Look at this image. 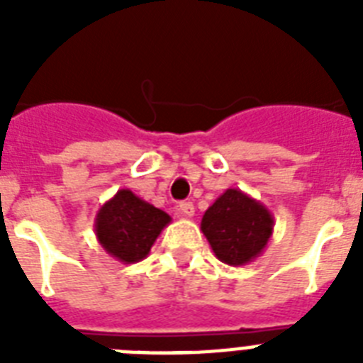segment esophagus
<instances>
[{"label":"esophagus","instance_id":"1","mask_svg":"<svg viewBox=\"0 0 363 363\" xmlns=\"http://www.w3.org/2000/svg\"><path fill=\"white\" fill-rule=\"evenodd\" d=\"M179 215L181 216H186V218H192L194 213H196V209H194V205L190 203V201H182V203H179Z\"/></svg>","mask_w":363,"mask_h":363}]
</instances>
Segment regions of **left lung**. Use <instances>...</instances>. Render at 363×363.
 Returning <instances> with one entry per match:
<instances>
[{
	"mask_svg": "<svg viewBox=\"0 0 363 363\" xmlns=\"http://www.w3.org/2000/svg\"><path fill=\"white\" fill-rule=\"evenodd\" d=\"M273 226L271 211L239 188H228L201 218V232L215 256L233 267L250 264L264 252Z\"/></svg>",
	"mask_w": 363,
	"mask_h": 363,
	"instance_id": "1",
	"label": "left lung"
}]
</instances>
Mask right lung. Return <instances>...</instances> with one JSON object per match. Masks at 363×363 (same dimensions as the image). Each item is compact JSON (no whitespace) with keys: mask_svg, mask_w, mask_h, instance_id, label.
I'll use <instances>...</instances> for the list:
<instances>
[{"mask_svg":"<svg viewBox=\"0 0 363 363\" xmlns=\"http://www.w3.org/2000/svg\"><path fill=\"white\" fill-rule=\"evenodd\" d=\"M171 216L145 199L122 188L99 207L94 232L104 250L122 264L147 258Z\"/></svg>","mask_w":363,"mask_h":363,"instance_id":"add662e5","label":"right lung"}]
</instances>
